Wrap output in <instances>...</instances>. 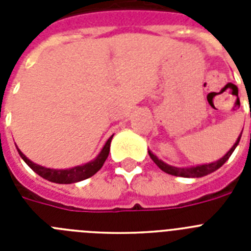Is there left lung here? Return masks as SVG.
I'll return each instance as SVG.
<instances>
[{"label":"left lung","instance_id":"1","mask_svg":"<svg viewBox=\"0 0 251 251\" xmlns=\"http://www.w3.org/2000/svg\"><path fill=\"white\" fill-rule=\"evenodd\" d=\"M243 133V130H241ZM241 134L238 137L236 142L234 143L231 148L227 151L225 156L221 157L220 159H217V161L211 162V163H205V165H197V166H190V167H176V166H171L166 162H163L162 159H159L156 154H153L150 150H148V154L152 158V161L161 168L163 172L168 175H172V176H178V177H187V178H199V177H203L206 175H210L212 172H215L216 170L221 167V166L225 163L227 159L230 158V156L232 154V152L235 151V148L238 147L239 142H240Z\"/></svg>","mask_w":251,"mask_h":251}]
</instances>
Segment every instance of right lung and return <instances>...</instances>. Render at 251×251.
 I'll return each mask as SVG.
<instances>
[{"label": "right lung", "instance_id": "obj_1", "mask_svg": "<svg viewBox=\"0 0 251 251\" xmlns=\"http://www.w3.org/2000/svg\"><path fill=\"white\" fill-rule=\"evenodd\" d=\"M112 137L108 138V141L105 142V145L103 146L100 152L98 153V156L95 157L93 161L88 162V163H84L80 166H75L73 168H66V170H54V168H48L44 167V166H40L37 163H34L32 161L27 158V157L17 148L19 151V154L24 161L26 162V165L31 168V170L36 172L39 176H41L43 178L48 179L50 182L55 183H64V185H68V183H75L79 182V181H83V179L89 178V177L94 176L97 172L101 168V166L104 165L105 159L108 158V154H109L110 150V142H112Z\"/></svg>", "mask_w": 251, "mask_h": 251}]
</instances>
